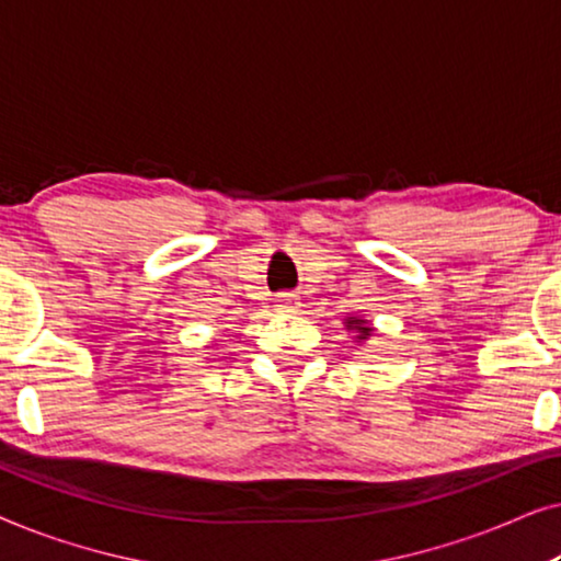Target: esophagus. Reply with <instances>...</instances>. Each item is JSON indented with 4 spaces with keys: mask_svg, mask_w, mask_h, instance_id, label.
<instances>
[{
    "mask_svg": "<svg viewBox=\"0 0 561 561\" xmlns=\"http://www.w3.org/2000/svg\"><path fill=\"white\" fill-rule=\"evenodd\" d=\"M275 304H278L280 311H296L298 309V298L294 294H280L275 298Z\"/></svg>",
    "mask_w": 561,
    "mask_h": 561,
    "instance_id": "esophagus-1",
    "label": "esophagus"
}]
</instances>
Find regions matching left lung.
I'll return each instance as SVG.
<instances>
[{"label":"left lung","mask_w":561,"mask_h":561,"mask_svg":"<svg viewBox=\"0 0 561 561\" xmlns=\"http://www.w3.org/2000/svg\"><path fill=\"white\" fill-rule=\"evenodd\" d=\"M347 324L352 327V324H359L357 329H359V340H365V336L367 334H370V327H363V321H359V319H347Z\"/></svg>","instance_id":"8db88e82"}]
</instances>
